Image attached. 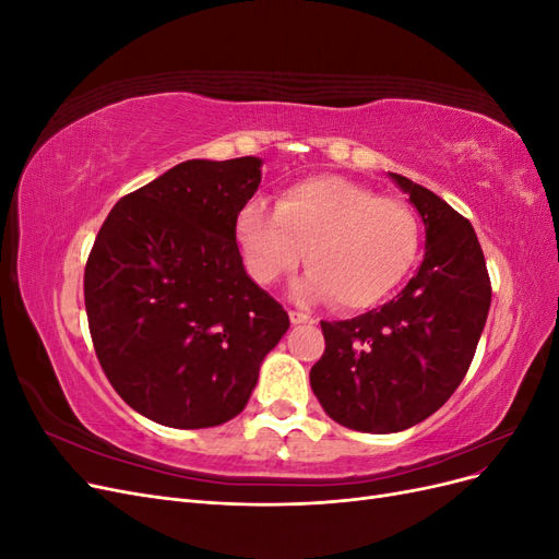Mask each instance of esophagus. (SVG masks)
Instances as JSON below:
<instances>
[{"instance_id": "obj_1", "label": "esophagus", "mask_w": 559, "mask_h": 559, "mask_svg": "<svg viewBox=\"0 0 559 559\" xmlns=\"http://www.w3.org/2000/svg\"><path fill=\"white\" fill-rule=\"evenodd\" d=\"M289 319H292V324H296V326H298V324H312V321H314L310 314L298 312V310H292V312H289Z\"/></svg>"}]
</instances>
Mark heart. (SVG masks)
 Instances as JSON below:
<instances>
[{
	"label": "heart",
	"mask_w": 559,
	"mask_h": 559,
	"mask_svg": "<svg viewBox=\"0 0 559 559\" xmlns=\"http://www.w3.org/2000/svg\"><path fill=\"white\" fill-rule=\"evenodd\" d=\"M235 240L253 282L275 284L306 251L300 294L343 310L378 306L408 275L419 226L401 200L343 177L302 179L280 191L275 212L251 200L238 214Z\"/></svg>",
	"instance_id": "heart-1"
}]
</instances>
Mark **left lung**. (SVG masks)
<instances>
[{
	"mask_svg": "<svg viewBox=\"0 0 559 559\" xmlns=\"http://www.w3.org/2000/svg\"><path fill=\"white\" fill-rule=\"evenodd\" d=\"M425 224V261L382 308L321 321L326 349L310 370L331 419L354 431L419 425L464 380L485 329L492 286L476 230L425 186L389 173Z\"/></svg>",
	"mask_w": 559,
	"mask_h": 559,
	"instance_id": "left-lung-1",
	"label": "left lung"
}]
</instances>
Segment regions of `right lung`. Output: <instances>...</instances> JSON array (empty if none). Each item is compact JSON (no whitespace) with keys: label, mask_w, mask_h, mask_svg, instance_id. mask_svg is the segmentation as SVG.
I'll return each instance as SVG.
<instances>
[{"label":"right lung","mask_w":559,"mask_h":559,"mask_svg":"<svg viewBox=\"0 0 559 559\" xmlns=\"http://www.w3.org/2000/svg\"><path fill=\"white\" fill-rule=\"evenodd\" d=\"M261 163L175 165L118 200L91 249L83 298L99 366L158 425L205 429L240 415L289 329L235 240Z\"/></svg>","instance_id":"add662e5"}]
</instances>
